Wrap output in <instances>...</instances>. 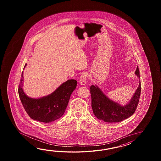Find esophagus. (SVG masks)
I'll return each instance as SVG.
<instances>
[{
    "instance_id": "1",
    "label": "esophagus",
    "mask_w": 161,
    "mask_h": 161,
    "mask_svg": "<svg viewBox=\"0 0 161 161\" xmlns=\"http://www.w3.org/2000/svg\"><path fill=\"white\" fill-rule=\"evenodd\" d=\"M87 77V74L86 72H84V73L82 74V75H80V79H79V83L81 85H85Z\"/></svg>"
}]
</instances>
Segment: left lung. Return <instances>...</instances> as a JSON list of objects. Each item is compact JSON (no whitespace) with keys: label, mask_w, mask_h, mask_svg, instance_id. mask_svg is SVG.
Listing matches in <instances>:
<instances>
[{"label":"left lung","mask_w":161,"mask_h":161,"mask_svg":"<svg viewBox=\"0 0 161 161\" xmlns=\"http://www.w3.org/2000/svg\"><path fill=\"white\" fill-rule=\"evenodd\" d=\"M135 74L140 79V73L137 66ZM92 107L93 113L99 120L106 123H118L131 116L136 110L141 93V83L133 97L127 105L121 106L109 99L97 86H90Z\"/></svg>","instance_id":"left-lung-1"}]
</instances>
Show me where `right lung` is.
Returning a JSON list of instances; mask_svg holds the SVG:
<instances>
[{
    "label": "right lung",
    "mask_w": 161,
    "mask_h": 161,
    "mask_svg": "<svg viewBox=\"0 0 161 161\" xmlns=\"http://www.w3.org/2000/svg\"><path fill=\"white\" fill-rule=\"evenodd\" d=\"M26 65V64L24 68ZM23 78L22 72L19 85L18 94L25 111L31 119L47 123L58 119L63 115L71 95L77 85L76 80H68L49 96L35 99L29 98L24 92L22 88Z\"/></svg>",
    "instance_id": "obj_1"
}]
</instances>
